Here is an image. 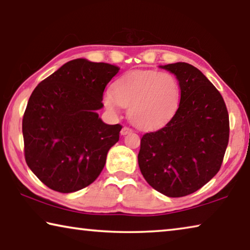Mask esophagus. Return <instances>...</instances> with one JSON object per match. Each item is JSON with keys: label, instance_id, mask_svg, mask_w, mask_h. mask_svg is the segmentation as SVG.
I'll list each match as a JSON object with an SVG mask.
<instances>
[{"label": "esophagus", "instance_id": "esophagus-1", "mask_svg": "<svg viewBox=\"0 0 250 250\" xmlns=\"http://www.w3.org/2000/svg\"><path fill=\"white\" fill-rule=\"evenodd\" d=\"M132 132H133V130L131 129V128H129V126H124V128H122V130H121V134L122 135H126V134L132 133Z\"/></svg>", "mask_w": 250, "mask_h": 250}]
</instances>
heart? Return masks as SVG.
<instances>
[{"instance_id":"1","label":"heart","mask_w":250,"mask_h":250,"mask_svg":"<svg viewBox=\"0 0 250 250\" xmlns=\"http://www.w3.org/2000/svg\"><path fill=\"white\" fill-rule=\"evenodd\" d=\"M181 86L168 71H134L117 80L113 91L104 96L105 108L117 112L120 107L129 108L130 121L139 129L152 130L171 119L179 108Z\"/></svg>"}]
</instances>
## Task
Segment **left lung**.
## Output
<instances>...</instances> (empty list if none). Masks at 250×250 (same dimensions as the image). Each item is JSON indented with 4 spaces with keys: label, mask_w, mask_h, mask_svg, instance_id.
I'll return each instance as SVG.
<instances>
[{
    "label": "left lung",
    "mask_w": 250,
    "mask_h": 250,
    "mask_svg": "<svg viewBox=\"0 0 250 250\" xmlns=\"http://www.w3.org/2000/svg\"><path fill=\"white\" fill-rule=\"evenodd\" d=\"M160 67L176 76L181 101L163 128L143 134L138 162L152 188L182 197L217 174L229 139V117L222 95L196 67L188 62Z\"/></svg>",
    "instance_id": "8db88e82"
}]
</instances>
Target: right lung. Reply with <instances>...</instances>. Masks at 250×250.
Here are the masks:
<instances>
[{
	"mask_svg": "<svg viewBox=\"0 0 250 250\" xmlns=\"http://www.w3.org/2000/svg\"><path fill=\"white\" fill-rule=\"evenodd\" d=\"M119 69L74 59L32 92L22 124L25 161L49 188L79 191L103 171L122 126L105 125L97 110L104 107V88Z\"/></svg>",
	"mask_w": 250,
	"mask_h": 250,
	"instance_id": "obj_1",
	"label": "right lung"
}]
</instances>
